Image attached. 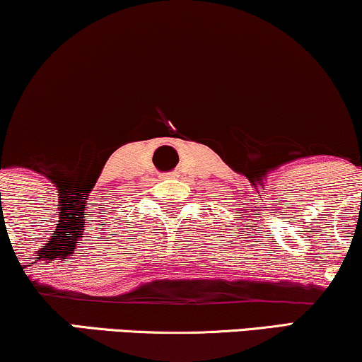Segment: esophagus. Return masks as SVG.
Segmentation results:
<instances>
[{"mask_svg": "<svg viewBox=\"0 0 362 362\" xmlns=\"http://www.w3.org/2000/svg\"><path fill=\"white\" fill-rule=\"evenodd\" d=\"M177 173H167V175H163V178H175Z\"/></svg>", "mask_w": 362, "mask_h": 362, "instance_id": "obj_1", "label": "esophagus"}]
</instances>
